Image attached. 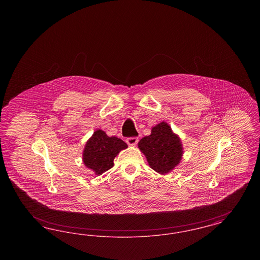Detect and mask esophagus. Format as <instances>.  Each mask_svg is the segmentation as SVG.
<instances>
[{
    "label": "esophagus",
    "mask_w": 260,
    "mask_h": 260,
    "mask_svg": "<svg viewBox=\"0 0 260 260\" xmlns=\"http://www.w3.org/2000/svg\"><path fill=\"white\" fill-rule=\"evenodd\" d=\"M125 141H126V143H127L128 145L135 146L136 143L138 142V138H137V137H127V138L125 139Z\"/></svg>",
    "instance_id": "esophagus-1"
}]
</instances>
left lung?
<instances>
[{"label":"left lung","instance_id":"left-lung-1","mask_svg":"<svg viewBox=\"0 0 260 260\" xmlns=\"http://www.w3.org/2000/svg\"><path fill=\"white\" fill-rule=\"evenodd\" d=\"M138 148L145 155L150 168L161 174L172 172L183 155L179 136L166 122L153 126L151 135L140 139Z\"/></svg>","mask_w":260,"mask_h":260}]
</instances>
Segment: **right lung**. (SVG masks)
<instances>
[{
	"label": "right lung",
	"instance_id": "right-lung-1",
	"mask_svg": "<svg viewBox=\"0 0 260 260\" xmlns=\"http://www.w3.org/2000/svg\"><path fill=\"white\" fill-rule=\"evenodd\" d=\"M127 148L126 143L116 136H108L105 132L98 129L88 139L83 152L85 166L96 175L110 170L114 159L121 150Z\"/></svg>",
	"mask_w": 260,
	"mask_h": 260
}]
</instances>
